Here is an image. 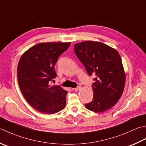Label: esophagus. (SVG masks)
<instances>
[{
  "label": "esophagus",
  "instance_id": "1",
  "mask_svg": "<svg viewBox=\"0 0 146 146\" xmlns=\"http://www.w3.org/2000/svg\"><path fill=\"white\" fill-rule=\"evenodd\" d=\"M82 88V87H80V86H79V87H76V88H74V90H75V91H78V90H80Z\"/></svg>",
  "mask_w": 146,
  "mask_h": 146
}]
</instances>
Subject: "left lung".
Returning a JSON list of instances; mask_svg holds the SVG:
<instances>
[{"label":"left lung","instance_id":"8db88e82","mask_svg":"<svg viewBox=\"0 0 146 146\" xmlns=\"http://www.w3.org/2000/svg\"><path fill=\"white\" fill-rule=\"evenodd\" d=\"M74 50L89 76H95L92 101L85 108L96 113L111 109L123 92L125 73L120 55L103 43L85 41L74 45Z\"/></svg>","mask_w":146,"mask_h":146}]
</instances>
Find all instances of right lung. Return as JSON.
<instances>
[{
    "label": "right lung",
    "instance_id": "obj_1",
    "mask_svg": "<svg viewBox=\"0 0 146 146\" xmlns=\"http://www.w3.org/2000/svg\"><path fill=\"white\" fill-rule=\"evenodd\" d=\"M71 42L39 43L23 54L18 65V81L29 104L42 113L52 115L66 106L68 92L59 85L51 86L56 77L54 69L59 56Z\"/></svg>",
    "mask_w": 146,
    "mask_h": 146
}]
</instances>
